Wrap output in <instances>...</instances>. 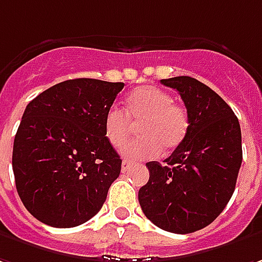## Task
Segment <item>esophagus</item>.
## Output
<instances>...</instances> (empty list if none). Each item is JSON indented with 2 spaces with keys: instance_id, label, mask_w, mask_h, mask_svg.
I'll return each mask as SVG.
<instances>
[{
  "instance_id": "esophagus-1",
  "label": "esophagus",
  "mask_w": 262,
  "mask_h": 262,
  "mask_svg": "<svg viewBox=\"0 0 262 262\" xmlns=\"http://www.w3.org/2000/svg\"><path fill=\"white\" fill-rule=\"evenodd\" d=\"M132 164H133L132 161H129V159H124V161L122 162V171H123V172H126V171H127V169L132 167Z\"/></svg>"
}]
</instances>
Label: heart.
<instances>
[{
  "instance_id": "obj_1",
  "label": "heart",
  "mask_w": 262,
  "mask_h": 262,
  "mask_svg": "<svg viewBox=\"0 0 262 262\" xmlns=\"http://www.w3.org/2000/svg\"><path fill=\"white\" fill-rule=\"evenodd\" d=\"M139 124V138L126 142L120 148L123 157L146 159L157 157L161 148L165 152L184 140L188 130V114L184 107L174 103L172 95L154 85H143L132 91L126 100V112L110 105L104 114V135L113 145H122Z\"/></svg>"
}]
</instances>
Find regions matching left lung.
<instances>
[{"label": "left lung", "instance_id": "1", "mask_svg": "<svg viewBox=\"0 0 262 262\" xmlns=\"http://www.w3.org/2000/svg\"><path fill=\"white\" fill-rule=\"evenodd\" d=\"M178 91L188 114L184 140L164 164L148 162L149 181L139 190L145 216L172 233L210 225L235 191L242 164L238 117L212 88L191 77L161 79Z\"/></svg>", "mask_w": 262, "mask_h": 262}]
</instances>
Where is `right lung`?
<instances>
[{
    "instance_id": "add662e5",
    "label": "right lung",
    "mask_w": 262,
    "mask_h": 262,
    "mask_svg": "<svg viewBox=\"0 0 262 262\" xmlns=\"http://www.w3.org/2000/svg\"><path fill=\"white\" fill-rule=\"evenodd\" d=\"M123 86L68 79L27 104L14 138L13 171L24 207L41 223L74 228L103 207L122 169L104 135V114Z\"/></svg>"
}]
</instances>
